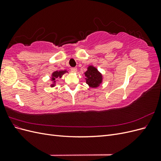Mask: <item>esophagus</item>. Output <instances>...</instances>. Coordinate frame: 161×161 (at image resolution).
<instances>
[{
  "mask_svg": "<svg viewBox=\"0 0 161 161\" xmlns=\"http://www.w3.org/2000/svg\"><path fill=\"white\" fill-rule=\"evenodd\" d=\"M71 71H72V72H74V73L76 72V71H77V68H72V69H71Z\"/></svg>",
  "mask_w": 161,
  "mask_h": 161,
  "instance_id": "esophagus-1",
  "label": "esophagus"
}]
</instances>
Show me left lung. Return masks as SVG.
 <instances>
[{"label": "left lung", "mask_w": 161, "mask_h": 161, "mask_svg": "<svg viewBox=\"0 0 161 161\" xmlns=\"http://www.w3.org/2000/svg\"><path fill=\"white\" fill-rule=\"evenodd\" d=\"M86 83L91 88H97L103 82V76L95 66L90 65L87 67V70L84 73Z\"/></svg>", "instance_id": "1"}]
</instances>
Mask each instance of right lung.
Here are the masks:
<instances>
[{"mask_svg": "<svg viewBox=\"0 0 161 161\" xmlns=\"http://www.w3.org/2000/svg\"><path fill=\"white\" fill-rule=\"evenodd\" d=\"M69 72L66 70H56L53 72L52 73V75H51V82L52 83L50 84V86L51 87H53L56 85V80L57 79H60L62 78V75H64L65 73Z\"/></svg>", "mask_w": 161, "mask_h": 161, "instance_id": "obj_1", "label": "right lung"}]
</instances>
